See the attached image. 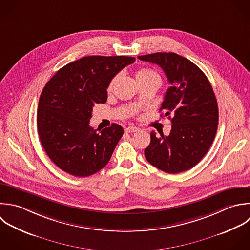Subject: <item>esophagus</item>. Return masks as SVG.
Instances as JSON below:
<instances>
[{
  "label": "esophagus",
  "mask_w": 250,
  "mask_h": 250,
  "mask_svg": "<svg viewBox=\"0 0 250 250\" xmlns=\"http://www.w3.org/2000/svg\"><path fill=\"white\" fill-rule=\"evenodd\" d=\"M138 130H139V128L135 127V126H128V127L125 128V132H127V133H133V132H136Z\"/></svg>",
  "instance_id": "34e87169"
}]
</instances>
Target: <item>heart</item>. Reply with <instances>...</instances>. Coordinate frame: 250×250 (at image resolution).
<instances>
[{
	"label": "heart",
	"instance_id": "b5f03b06",
	"mask_svg": "<svg viewBox=\"0 0 250 250\" xmlns=\"http://www.w3.org/2000/svg\"><path fill=\"white\" fill-rule=\"evenodd\" d=\"M135 77H136L137 82L148 81V80H159V81H161L160 75L158 73H156L155 71H153L152 69H149V68H140V69H138L136 71ZM118 79H119V75H116L111 79V81L109 82V83L107 85V91L108 92L113 90Z\"/></svg>",
	"mask_w": 250,
	"mask_h": 250
}]
</instances>
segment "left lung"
Returning <instances> with one entry per match:
<instances>
[{
    "label": "left lung",
    "instance_id": "1",
    "mask_svg": "<svg viewBox=\"0 0 250 250\" xmlns=\"http://www.w3.org/2000/svg\"><path fill=\"white\" fill-rule=\"evenodd\" d=\"M159 65L171 84L162 108L172 114L169 135L151 132L145 149L146 160L167 173H179L194 167L209 150L218 126V105L205 73L189 59L174 52H156L138 56ZM163 116V115H161Z\"/></svg>",
    "mask_w": 250,
    "mask_h": 250
}]
</instances>
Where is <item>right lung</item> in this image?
I'll return each instance as SVG.
<instances>
[{"label":"right lung","instance_id":"obj_1","mask_svg":"<svg viewBox=\"0 0 250 250\" xmlns=\"http://www.w3.org/2000/svg\"><path fill=\"white\" fill-rule=\"evenodd\" d=\"M134 61L124 55L84 56L45 83L38 105V133L46 155L63 171L86 177L110 161L124 129L113 124L97 133L89 120L94 104L107 101L111 79Z\"/></svg>","mask_w":250,"mask_h":250}]
</instances>
